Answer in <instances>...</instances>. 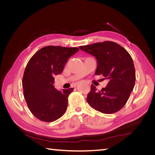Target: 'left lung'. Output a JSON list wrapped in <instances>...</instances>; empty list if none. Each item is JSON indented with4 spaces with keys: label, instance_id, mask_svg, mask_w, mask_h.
Listing matches in <instances>:
<instances>
[{
    "label": "left lung",
    "instance_id": "8db88e82",
    "mask_svg": "<svg viewBox=\"0 0 155 155\" xmlns=\"http://www.w3.org/2000/svg\"><path fill=\"white\" fill-rule=\"evenodd\" d=\"M81 50L97 60L96 75L102 74L107 85L98 91L94 85L87 94L91 107L104 114H113L126 105L134 86L136 74L133 61L127 50L112 41L80 46Z\"/></svg>",
    "mask_w": 155,
    "mask_h": 155
}]
</instances>
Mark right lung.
Returning <instances> with one entry per match:
<instances>
[{"label":"right lung","instance_id":"obj_1","mask_svg":"<svg viewBox=\"0 0 155 155\" xmlns=\"http://www.w3.org/2000/svg\"><path fill=\"white\" fill-rule=\"evenodd\" d=\"M77 48L49 45L39 50L27 64L22 81L25 99L34 117L42 121H54L65 114L68 99L74 88L58 91L54 86V75L63 72Z\"/></svg>","mask_w":155,"mask_h":155}]
</instances>
